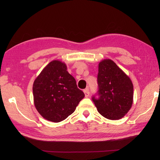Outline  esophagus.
Masks as SVG:
<instances>
[{
    "label": "esophagus",
    "instance_id": "obj_1",
    "mask_svg": "<svg viewBox=\"0 0 160 160\" xmlns=\"http://www.w3.org/2000/svg\"><path fill=\"white\" fill-rule=\"evenodd\" d=\"M83 92H84V93H85V97H88L89 95H90V91H89V88L85 89Z\"/></svg>",
    "mask_w": 160,
    "mask_h": 160
}]
</instances>
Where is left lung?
<instances>
[{"mask_svg":"<svg viewBox=\"0 0 160 160\" xmlns=\"http://www.w3.org/2000/svg\"><path fill=\"white\" fill-rule=\"evenodd\" d=\"M99 97L92 101L102 116L110 120L123 118L133 101V85L130 78L111 59L99 63L97 75Z\"/></svg>","mask_w":160,"mask_h":160,"instance_id":"1","label":"left lung"}]
</instances>
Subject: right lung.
<instances>
[{"instance_id": "right-lung-1", "label": "right lung", "mask_w": 160, "mask_h": 160, "mask_svg": "<svg viewBox=\"0 0 160 160\" xmlns=\"http://www.w3.org/2000/svg\"><path fill=\"white\" fill-rule=\"evenodd\" d=\"M34 104L43 118L58 123L75 112L85 94L78 88L75 78L63 62H50L33 84Z\"/></svg>"}]
</instances>
